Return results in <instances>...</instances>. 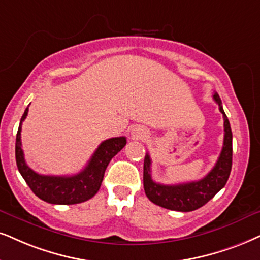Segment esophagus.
Returning <instances> with one entry per match:
<instances>
[{"mask_svg": "<svg viewBox=\"0 0 260 260\" xmlns=\"http://www.w3.org/2000/svg\"><path fill=\"white\" fill-rule=\"evenodd\" d=\"M133 136L134 138H140V139H143V138H146V132L143 129H136L133 132Z\"/></svg>", "mask_w": 260, "mask_h": 260, "instance_id": "esophagus-1", "label": "esophagus"}]
</instances>
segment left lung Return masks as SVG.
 <instances>
[{
	"instance_id": "1",
	"label": "left lung",
	"mask_w": 260,
	"mask_h": 260,
	"mask_svg": "<svg viewBox=\"0 0 260 260\" xmlns=\"http://www.w3.org/2000/svg\"><path fill=\"white\" fill-rule=\"evenodd\" d=\"M213 100L218 104L224 120V140L217 162L211 172L198 181L162 185L154 182L151 177V158L150 154L146 153L144 159V189L147 198L156 205L174 211H194L211 200L228 181L233 160V134L217 92L213 93Z\"/></svg>"
}]
</instances>
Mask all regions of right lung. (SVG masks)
Returning <instances> with one entry per match:
<instances>
[{
    "mask_svg": "<svg viewBox=\"0 0 260 260\" xmlns=\"http://www.w3.org/2000/svg\"><path fill=\"white\" fill-rule=\"evenodd\" d=\"M27 113L28 107L25 109L16 133L15 159L19 172L32 192L44 202L57 205H72L91 199L100 189L104 173L111 158L126 145V138L117 137L104 140L92 154L87 166L75 175H41L26 164L21 147V124L27 116Z\"/></svg>",
    "mask_w": 260,
    "mask_h": 260,
    "instance_id": "1",
    "label": "right lung"
}]
</instances>
